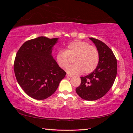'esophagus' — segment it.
<instances>
[{
	"instance_id": "34e87169",
	"label": "esophagus",
	"mask_w": 133,
	"mask_h": 133,
	"mask_svg": "<svg viewBox=\"0 0 133 133\" xmlns=\"http://www.w3.org/2000/svg\"><path fill=\"white\" fill-rule=\"evenodd\" d=\"M66 76H67V77H72L73 76V75H72L69 74H66Z\"/></svg>"
}]
</instances>
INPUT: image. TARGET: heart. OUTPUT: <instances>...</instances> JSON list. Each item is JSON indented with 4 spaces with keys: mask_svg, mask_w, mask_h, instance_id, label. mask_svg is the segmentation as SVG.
<instances>
[{
    "mask_svg": "<svg viewBox=\"0 0 133 133\" xmlns=\"http://www.w3.org/2000/svg\"><path fill=\"white\" fill-rule=\"evenodd\" d=\"M74 58V63L66 65ZM99 59L96 47L82 41H74L67 45L66 50H61L56 55V61L61 68L65 67L72 74H90L96 69Z\"/></svg>",
    "mask_w": 133,
    "mask_h": 133,
    "instance_id": "1",
    "label": "heart"
}]
</instances>
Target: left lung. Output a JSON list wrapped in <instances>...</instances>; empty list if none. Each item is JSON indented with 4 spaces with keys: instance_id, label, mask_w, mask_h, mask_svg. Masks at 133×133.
<instances>
[{
    "instance_id": "obj_1",
    "label": "left lung",
    "mask_w": 133,
    "mask_h": 133,
    "mask_svg": "<svg viewBox=\"0 0 133 133\" xmlns=\"http://www.w3.org/2000/svg\"><path fill=\"white\" fill-rule=\"evenodd\" d=\"M89 39L99 52V63L93 72L80 77V85L76 91L83 99L96 101L103 97L113 85L117 75V60L106 44L93 37Z\"/></svg>"
}]
</instances>
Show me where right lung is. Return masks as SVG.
Here are the masks:
<instances>
[{"label":"right lung","instance_id":"1","mask_svg":"<svg viewBox=\"0 0 133 133\" xmlns=\"http://www.w3.org/2000/svg\"><path fill=\"white\" fill-rule=\"evenodd\" d=\"M58 40L40 36L28 40L16 54V79L23 91L34 99L43 100L52 96L66 75L52 56Z\"/></svg>","mask_w":133,"mask_h":133}]
</instances>
